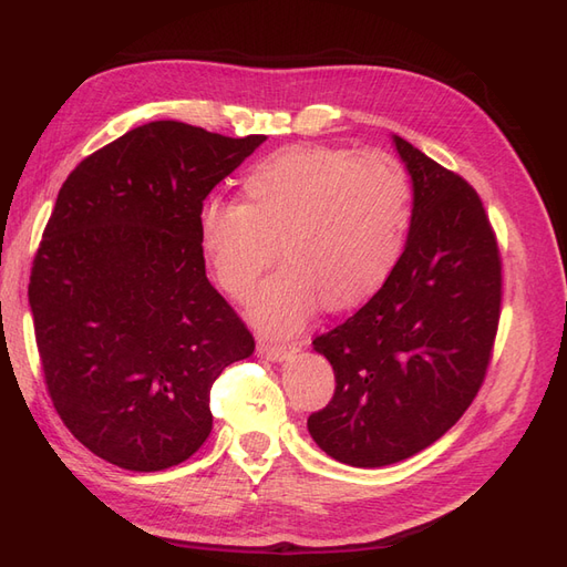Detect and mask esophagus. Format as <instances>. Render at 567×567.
I'll use <instances>...</instances> for the list:
<instances>
[{"mask_svg":"<svg viewBox=\"0 0 567 567\" xmlns=\"http://www.w3.org/2000/svg\"><path fill=\"white\" fill-rule=\"evenodd\" d=\"M296 350V346H286V342H269L265 338L257 340V354L269 359V362H284V359Z\"/></svg>","mask_w":567,"mask_h":567,"instance_id":"34e87169","label":"esophagus"}]
</instances>
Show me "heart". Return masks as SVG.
Listing matches in <instances>:
<instances>
[{
    "label": "heart",
    "mask_w": 567,
    "mask_h": 567,
    "mask_svg": "<svg viewBox=\"0 0 567 567\" xmlns=\"http://www.w3.org/2000/svg\"><path fill=\"white\" fill-rule=\"evenodd\" d=\"M244 203L210 198L198 236L219 286L252 293L250 317L271 336L298 331L317 302L340 312L379 293L398 267L411 221V182L383 151L290 146L257 161L241 179Z\"/></svg>",
    "instance_id": "b5f03b06"
}]
</instances>
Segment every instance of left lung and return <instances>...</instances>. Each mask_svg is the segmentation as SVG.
I'll list each match as a JSON object with an SVG mask.
<instances>
[{
	"instance_id": "1",
	"label": "left lung",
	"mask_w": 567,
	"mask_h": 567,
	"mask_svg": "<svg viewBox=\"0 0 567 567\" xmlns=\"http://www.w3.org/2000/svg\"><path fill=\"white\" fill-rule=\"evenodd\" d=\"M414 179L404 252L379 293L312 340L336 373L307 419L340 463L381 468L440 440L471 406L502 317V252L475 188L394 136Z\"/></svg>"
}]
</instances>
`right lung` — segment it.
Here are the masks:
<instances>
[{
  "label": "right lung",
  "mask_w": 567,
  "mask_h": 567,
  "mask_svg": "<svg viewBox=\"0 0 567 567\" xmlns=\"http://www.w3.org/2000/svg\"><path fill=\"white\" fill-rule=\"evenodd\" d=\"M265 140L156 120L61 186L32 260V323L56 414L113 466L153 473L196 454L213 383L255 350L205 277L198 217Z\"/></svg>",
  "instance_id": "add662e5"
}]
</instances>
